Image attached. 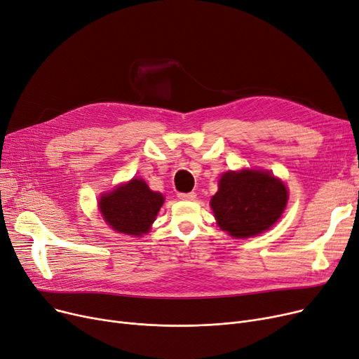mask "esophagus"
I'll return each mask as SVG.
<instances>
[{
	"instance_id": "obj_1",
	"label": "esophagus",
	"mask_w": 359,
	"mask_h": 359,
	"mask_svg": "<svg viewBox=\"0 0 359 359\" xmlns=\"http://www.w3.org/2000/svg\"><path fill=\"white\" fill-rule=\"evenodd\" d=\"M177 196L182 201H194L196 198V194L195 192H187V194H179Z\"/></svg>"
}]
</instances>
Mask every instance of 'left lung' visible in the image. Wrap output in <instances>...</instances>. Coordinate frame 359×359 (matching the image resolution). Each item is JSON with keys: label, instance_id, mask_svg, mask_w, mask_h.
<instances>
[{"label": "left lung", "instance_id": "obj_1", "mask_svg": "<svg viewBox=\"0 0 359 359\" xmlns=\"http://www.w3.org/2000/svg\"><path fill=\"white\" fill-rule=\"evenodd\" d=\"M211 208L221 230L237 238L269 230L285 210V184L260 170L224 173Z\"/></svg>", "mask_w": 359, "mask_h": 359}]
</instances>
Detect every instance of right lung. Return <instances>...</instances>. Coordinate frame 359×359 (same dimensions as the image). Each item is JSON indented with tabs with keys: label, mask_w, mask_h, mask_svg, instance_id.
<instances>
[{
	"label": "right lung",
	"mask_w": 359,
	"mask_h": 359,
	"mask_svg": "<svg viewBox=\"0 0 359 359\" xmlns=\"http://www.w3.org/2000/svg\"><path fill=\"white\" fill-rule=\"evenodd\" d=\"M163 202V195L149 191L144 180L132 179L113 192L103 195L99 206L104 221L113 230L141 236L149 230Z\"/></svg>",
	"instance_id": "add662e5"
}]
</instances>
